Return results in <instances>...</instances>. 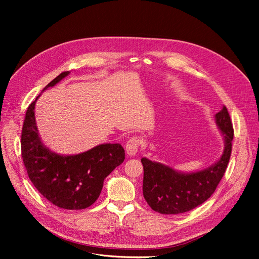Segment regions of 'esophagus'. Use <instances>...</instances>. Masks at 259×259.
I'll return each instance as SVG.
<instances>
[{"label":"esophagus","instance_id":"1","mask_svg":"<svg viewBox=\"0 0 259 259\" xmlns=\"http://www.w3.org/2000/svg\"><path fill=\"white\" fill-rule=\"evenodd\" d=\"M140 139L138 137H131L128 142L126 143V153L129 156H135L139 150L140 146Z\"/></svg>","mask_w":259,"mask_h":259}]
</instances>
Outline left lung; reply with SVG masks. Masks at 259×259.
<instances>
[{
	"instance_id": "1",
	"label": "left lung",
	"mask_w": 259,
	"mask_h": 259,
	"mask_svg": "<svg viewBox=\"0 0 259 259\" xmlns=\"http://www.w3.org/2000/svg\"><path fill=\"white\" fill-rule=\"evenodd\" d=\"M224 137L225 149L220 159L210 167L183 173L162 163L141 159L143 165V197L150 207L161 214L188 212L207 201L215 192L228 167L234 138L233 124L226 106L215 115Z\"/></svg>"
}]
</instances>
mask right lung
<instances>
[{
  "mask_svg": "<svg viewBox=\"0 0 259 259\" xmlns=\"http://www.w3.org/2000/svg\"><path fill=\"white\" fill-rule=\"evenodd\" d=\"M69 75L63 71L44 89L55 86ZM40 96V95H39ZM28 106L21 133V156L27 175L43 197L53 205L81 210L99 197L105 177L125 159L119 143H103L78 155H59L42 142L34 117V104Z\"/></svg>",
  "mask_w": 259,
  "mask_h": 259,
  "instance_id": "right-lung-1",
  "label": "right lung"
}]
</instances>
